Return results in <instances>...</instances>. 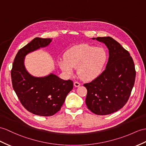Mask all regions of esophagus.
<instances>
[{"label":"esophagus","mask_w":146,"mask_h":146,"mask_svg":"<svg viewBox=\"0 0 146 146\" xmlns=\"http://www.w3.org/2000/svg\"><path fill=\"white\" fill-rule=\"evenodd\" d=\"M74 86H75L76 87H78L80 86V84L79 82L75 81V82H74Z\"/></svg>","instance_id":"esophagus-1"}]
</instances>
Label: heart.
Segmentation results:
<instances>
[{"label":"heart","instance_id":"heart-1","mask_svg":"<svg viewBox=\"0 0 146 146\" xmlns=\"http://www.w3.org/2000/svg\"><path fill=\"white\" fill-rule=\"evenodd\" d=\"M107 59V53L102 47H95L89 44H81L70 49L59 62L64 72L70 76L74 69L85 80H92L102 72Z\"/></svg>","mask_w":146,"mask_h":146}]
</instances>
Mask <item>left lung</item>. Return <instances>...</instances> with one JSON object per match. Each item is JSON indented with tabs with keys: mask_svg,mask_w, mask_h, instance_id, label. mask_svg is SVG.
<instances>
[{
	"mask_svg": "<svg viewBox=\"0 0 146 146\" xmlns=\"http://www.w3.org/2000/svg\"><path fill=\"white\" fill-rule=\"evenodd\" d=\"M96 40L107 46L109 59L100 75L84 84L87 90L85 103L92 113L106 115L122 108L129 100L136 70L129 52L118 42L110 36L98 37Z\"/></svg>",
	"mask_w": 146,
	"mask_h": 146,
	"instance_id": "left-lung-1",
	"label": "left lung"
}]
</instances>
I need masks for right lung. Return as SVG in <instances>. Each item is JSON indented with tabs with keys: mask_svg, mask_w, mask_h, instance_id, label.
<instances>
[{
	"mask_svg": "<svg viewBox=\"0 0 146 146\" xmlns=\"http://www.w3.org/2000/svg\"><path fill=\"white\" fill-rule=\"evenodd\" d=\"M51 40L34 38L17 52L11 70L13 88L21 104L28 111L42 116H52L59 111L73 88L72 80H63L52 74L44 77H35L25 68V56L48 46Z\"/></svg>",
	"mask_w": 146,
	"mask_h": 146,
	"instance_id": "right-lung-1",
	"label": "right lung"
}]
</instances>
